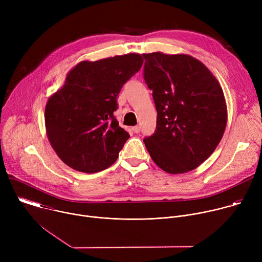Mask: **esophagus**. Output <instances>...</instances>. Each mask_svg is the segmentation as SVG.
Instances as JSON below:
<instances>
[{
    "label": "esophagus",
    "instance_id": "1",
    "mask_svg": "<svg viewBox=\"0 0 262 262\" xmlns=\"http://www.w3.org/2000/svg\"><path fill=\"white\" fill-rule=\"evenodd\" d=\"M132 130H133L135 134H139L140 130H141V127H140V126H134V127L132 128Z\"/></svg>",
    "mask_w": 262,
    "mask_h": 262
}]
</instances>
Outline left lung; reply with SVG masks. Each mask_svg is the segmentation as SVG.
Instances as JSON below:
<instances>
[{
	"label": "left lung",
	"instance_id": "1",
	"mask_svg": "<svg viewBox=\"0 0 262 262\" xmlns=\"http://www.w3.org/2000/svg\"><path fill=\"white\" fill-rule=\"evenodd\" d=\"M144 80L152 90L158 117L144 139L152 161L171 174L189 172L206 161L227 123L223 90L210 70L189 55L143 54Z\"/></svg>",
	"mask_w": 262,
	"mask_h": 262
}]
</instances>
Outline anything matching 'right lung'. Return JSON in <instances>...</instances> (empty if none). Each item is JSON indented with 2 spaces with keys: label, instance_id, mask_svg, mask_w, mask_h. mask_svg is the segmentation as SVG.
<instances>
[{
  "label": "right lung",
  "instance_id": "obj_1",
  "mask_svg": "<svg viewBox=\"0 0 262 262\" xmlns=\"http://www.w3.org/2000/svg\"><path fill=\"white\" fill-rule=\"evenodd\" d=\"M139 54L82 61L47 103L49 141L70 168L85 173L113 165L129 138L114 116L122 86L142 67Z\"/></svg>",
  "mask_w": 262,
  "mask_h": 262
}]
</instances>
